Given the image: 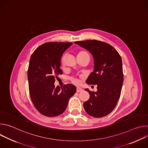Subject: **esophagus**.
I'll use <instances>...</instances> for the list:
<instances>
[{
    "mask_svg": "<svg viewBox=\"0 0 148 148\" xmlns=\"http://www.w3.org/2000/svg\"><path fill=\"white\" fill-rule=\"evenodd\" d=\"M81 91H82V89H81V88H79V87L77 88V92H80Z\"/></svg>",
    "mask_w": 148,
    "mask_h": 148,
    "instance_id": "1",
    "label": "esophagus"
}]
</instances>
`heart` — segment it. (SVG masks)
I'll use <instances>...</instances> for the list:
<instances>
[{
  "mask_svg": "<svg viewBox=\"0 0 148 148\" xmlns=\"http://www.w3.org/2000/svg\"><path fill=\"white\" fill-rule=\"evenodd\" d=\"M83 55H88V54L85 51H81L78 53V56H83ZM71 82L73 83L74 84H75V85H78V84H79L80 81L79 80V79L77 78H72L71 79Z\"/></svg>",
  "mask_w": 148,
  "mask_h": 148,
  "instance_id": "heart-1",
  "label": "heart"
}]
</instances>
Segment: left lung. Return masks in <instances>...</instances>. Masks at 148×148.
Listing matches in <instances>:
<instances>
[{
    "label": "left lung",
    "mask_w": 148,
    "mask_h": 148,
    "mask_svg": "<svg viewBox=\"0 0 148 148\" xmlns=\"http://www.w3.org/2000/svg\"><path fill=\"white\" fill-rule=\"evenodd\" d=\"M75 44L88 50L94 58V71L88 77V84L97 85V91L90 94L83 106L86 112L96 118L110 114L116 107L123 84L122 59L110 45L96 40L75 41Z\"/></svg>",
    "instance_id": "1"
}]
</instances>
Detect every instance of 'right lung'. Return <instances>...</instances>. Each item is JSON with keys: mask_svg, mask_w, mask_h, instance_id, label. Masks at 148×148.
Returning a JSON list of instances; mask_svg holds the SVG:
<instances>
[{"mask_svg": "<svg viewBox=\"0 0 148 148\" xmlns=\"http://www.w3.org/2000/svg\"><path fill=\"white\" fill-rule=\"evenodd\" d=\"M72 44L46 43L37 47L30 57L27 71L30 95L34 107L45 116L62 114L76 92L75 86L71 84L61 88L54 86L55 77L62 73L61 58Z\"/></svg>", "mask_w": 148, "mask_h": 148, "instance_id": "obj_1", "label": "right lung"}]
</instances>
